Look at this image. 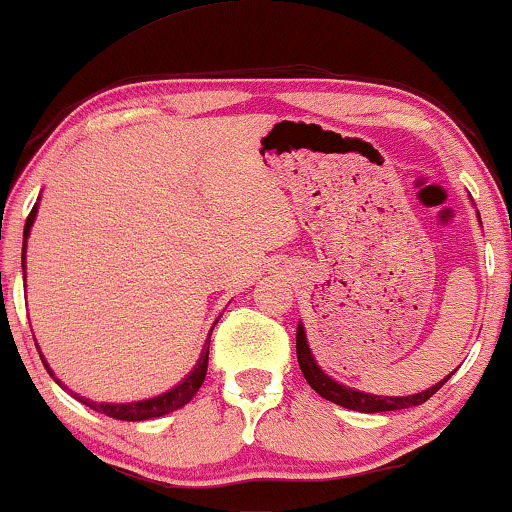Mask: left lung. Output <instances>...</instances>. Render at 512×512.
<instances>
[{"mask_svg":"<svg viewBox=\"0 0 512 512\" xmlns=\"http://www.w3.org/2000/svg\"><path fill=\"white\" fill-rule=\"evenodd\" d=\"M296 358H299L301 372H303L305 381L310 384L312 391H317L324 400L340 404V407H345V409L363 411V414H379V411L409 409V407H416V404H423L425 400H430L432 395L437 393L439 388L444 386L453 375V372H451V375H448L444 381H439V384L430 386L423 393L400 395V398H398V395H372V393L356 391V388L338 384V381L331 379L322 368H319L315 356H312L310 347H308V338H305L303 324H299V329H296Z\"/></svg>","mask_w":512,"mask_h":512,"instance_id":"obj_1","label":"left lung"}]
</instances>
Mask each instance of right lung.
I'll return each instance as SVG.
<instances>
[{"instance_id": "1", "label": "right lung", "mask_w": 512, "mask_h": 512, "mask_svg": "<svg viewBox=\"0 0 512 512\" xmlns=\"http://www.w3.org/2000/svg\"><path fill=\"white\" fill-rule=\"evenodd\" d=\"M36 211H38V202L34 204L32 213L27 216V223H25V232H22V276H25V253H27V239H29V230H32L34 220H36ZM213 331V329H211ZM209 342H211V333L207 342H204L202 347V354L197 358V365L193 370H190V375L177 384L170 391H165L163 395H156V398H149V400H140V402H126V404H108V402H94V400H87L82 398V395L68 391V388L61 384V381L55 377V372L50 370V365L45 363V358L41 354V361L45 365V370H48V375L57 381L61 388H66L68 393L73 395L75 400H80L82 404H87L89 409L98 411V414H105L110 418H117V421H149V418H158V416H165L170 414V411H177L181 409L183 404H188L190 400L195 398V393L200 391L204 377H207V365H209ZM38 349V345H36Z\"/></svg>"}]
</instances>
